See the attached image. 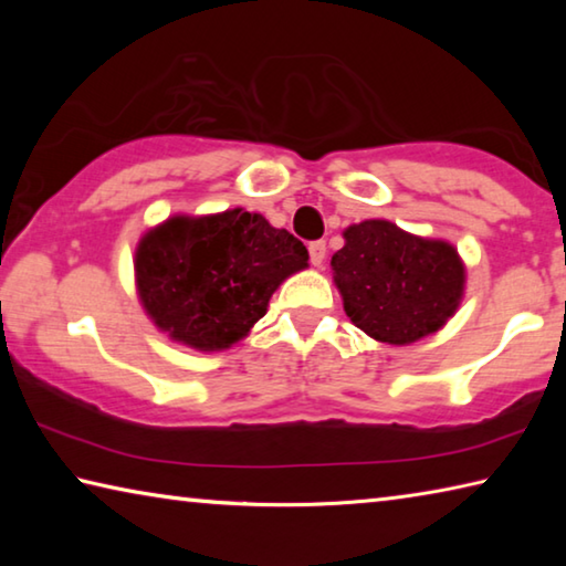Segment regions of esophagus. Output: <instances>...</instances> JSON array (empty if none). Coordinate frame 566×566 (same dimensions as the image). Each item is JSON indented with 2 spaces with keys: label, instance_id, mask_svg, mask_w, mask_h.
I'll return each instance as SVG.
<instances>
[{
  "label": "esophagus",
  "instance_id": "esophagus-1",
  "mask_svg": "<svg viewBox=\"0 0 566 566\" xmlns=\"http://www.w3.org/2000/svg\"><path fill=\"white\" fill-rule=\"evenodd\" d=\"M324 256H327V244H324L322 239H317V242L310 244V260L314 266H322Z\"/></svg>",
  "mask_w": 566,
  "mask_h": 566
}]
</instances>
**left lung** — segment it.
Listing matches in <instances>:
<instances>
[{
  "label": "left lung",
  "instance_id": "obj_1",
  "mask_svg": "<svg viewBox=\"0 0 566 566\" xmlns=\"http://www.w3.org/2000/svg\"><path fill=\"white\" fill-rule=\"evenodd\" d=\"M332 256L344 312L369 337L411 344L444 327L464 292L457 249L401 232L385 219L354 224Z\"/></svg>",
  "mask_w": 566,
  "mask_h": 566
}]
</instances>
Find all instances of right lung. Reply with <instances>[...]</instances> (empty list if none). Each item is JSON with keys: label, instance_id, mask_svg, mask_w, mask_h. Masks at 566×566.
Segmentation results:
<instances>
[{"label": "right lung", "instance_id": "1", "mask_svg": "<svg viewBox=\"0 0 566 566\" xmlns=\"http://www.w3.org/2000/svg\"><path fill=\"white\" fill-rule=\"evenodd\" d=\"M306 247L262 214L229 209L171 217L137 249L142 304L157 327L189 347L214 352L242 339L266 314L286 276L306 266Z\"/></svg>", "mask_w": 566, "mask_h": 566}]
</instances>
